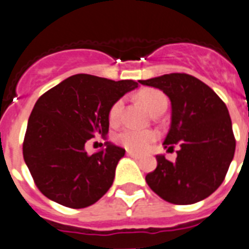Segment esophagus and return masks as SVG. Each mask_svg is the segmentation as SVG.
<instances>
[{
    "mask_svg": "<svg viewBox=\"0 0 249 249\" xmlns=\"http://www.w3.org/2000/svg\"><path fill=\"white\" fill-rule=\"evenodd\" d=\"M127 156H128V157H132V158H136V160H140L141 158L140 155H137V153H135V152H131V151L127 152Z\"/></svg>",
    "mask_w": 249,
    "mask_h": 249,
    "instance_id": "esophagus-1",
    "label": "esophagus"
}]
</instances>
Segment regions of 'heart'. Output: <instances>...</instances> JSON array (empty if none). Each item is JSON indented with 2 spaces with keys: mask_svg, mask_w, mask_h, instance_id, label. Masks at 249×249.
<instances>
[{
  "mask_svg": "<svg viewBox=\"0 0 249 249\" xmlns=\"http://www.w3.org/2000/svg\"><path fill=\"white\" fill-rule=\"evenodd\" d=\"M138 98L149 112H153L157 107L160 105L167 103L166 96L158 89H143L138 93ZM123 107V101L118 100L112 105L111 109H109L108 118L112 123L117 122L120 118L121 111ZM157 135L156 132L151 131V129H133V128H124L121 132H118L114 140L117 143L123 146L128 151L133 152H143L149 147L152 142H155Z\"/></svg>",
  "mask_w": 249,
  "mask_h": 249,
  "instance_id": "heart-1",
  "label": "heart"
}]
</instances>
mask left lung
Here are the masks:
<instances>
[{
	"label": "left lung",
	"instance_id": "left-lung-1",
	"mask_svg": "<svg viewBox=\"0 0 249 249\" xmlns=\"http://www.w3.org/2000/svg\"><path fill=\"white\" fill-rule=\"evenodd\" d=\"M138 82L169 98L171 127L163 146H179L175 162L156 156L157 168L146 176L147 184L169 203L192 204L207 198L223 182L236 149L227 106L190 74L169 73Z\"/></svg>",
	"mask_w": 249,
	"mask_h": 249
}]
</instances>
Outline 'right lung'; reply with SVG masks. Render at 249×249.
I'll list each match as a JSON object with an SVG mask.
<instances>
[{
  "mask_svg": "<svg viewBox=\"0 0 249 249\" xmlns=\"http://www.w3.org/2000/svg\"><path fill=\"white\" fill-rule=\"evenodd\" d=\"M138 87L132 80L112 81L74 74L37 100L28 118L23 158L38 190L70 208L96 203L109 190L124 149L111 142L87 155L86 142L106 140L112 105Z\"/></svg>",
  "mask_w": 249,
  "mask_h": 249,
  "instance_id": "add662e5",
  "label": "right lung"
}]
</instances>
